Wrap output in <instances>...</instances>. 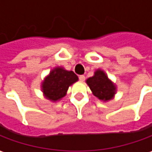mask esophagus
Instances as JSON below:
<instances>
[{
    "label": "esophagus",
    "instance_id": "1",
    "mask_svg": "<svg viewBox=\"0 0 152 152\" xmlns=\"http://www.w3.org/2000/svg\"><path fill=\"white\" fill-rule=\"evenodd\" d=\"M85 79H86V77H85L84 75H80V76H79V80H80V81H84Z\"/></svg>",
    "mask_w": 152,
    "mask_h": 152
}]
</instances>
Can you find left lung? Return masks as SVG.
<instances>
[{
	"label": "left lung",
	"instance_id": "1",
	"mask_svg": "<svg viewBox=\"0 0 152 152\" xmlns=\"http://www.w3.org/2000/svg\"><path fill=\"white\" fill-rule=\"evenodd\" d=\"M86 83L94 96L103 102L111 100L116 91L115 85L108 79L106 73L100 69L95 72L93 76L86 80Z\"/></svg>",
	"mask_w": 152,
	"mask_h": 152
}]
</instances>
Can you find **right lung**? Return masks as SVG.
Segmentation results:
<instances>
[{"label": "right lung", "mask_w": 152, "mask_h": 152, "mask_svg": "<svg viewBox=\"0 0 152 152\" xmlns=\"http://www.w3.org/2000/svg\"><path fill=\"white\" fill-rule=\"evenodd\" d=\"M78 80V76L72 71H66L63 67H56L41 84L44 96L51 102H56L62 98L69 86Z\"/></svg>", "instance_id": "1"}]
</instances>
